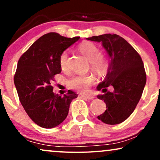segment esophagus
I'll return each mask as SVG.
<instances>
[{"label":"esophagus","instance_id":"34e87169","mask_svg":"<svg viewBox=\"0 0 160 160\" xmlns=\"http://www.w3.org/2000/svg\"><path fill=\"white\" fill-rule=\"evenodd\" d=\"M81 97L84 99H88V100H92L95 98V97L93 95H81Z\"/></svg>","mask_w":160,"mask_h":160}]
</instances>
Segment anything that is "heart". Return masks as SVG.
<instances>
[{"label": "heart", "mask_w": 160, "mask_h": 160, "mask_svg": "<svg viewBox=\"0 0 160 160\" xmlns=\"http://www.w3.org/2000/svg\"><path fill=\"white\" fill-rule=\"evenodd\" d=\"M79 50L90 62V68L99 77L108 74L110 69V62L107 58L102 56L100 49L90 42H83L79 46ZM59 65L62 71H66L68 68V53L64 51L59 56ZM92 75H78L73 77L68 81V86L71 89L80 92H85L89 86L94 82Z\"/></svg>", "instance_id": "1"}]
</instances>
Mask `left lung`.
Listing matches in <instances>:
<instances>
[{
	"mask_svg": "<svg viewBox=\"0 0 160 160\" xmlns=\"http://www.w3.org/2000/svg\"><path fill=\"white\" fill-rule=\"evenodd\" d=\"M101 42L110 58V69L105 79L97 86L105 92L98 98L106 104L105 111L98 116L106 124L122 122L132 113L140 100L146 84V73L140 55L122 37L105 34L86 38ZM113 86L114 91L107 87Z\"/></svg>",
	"mask_w": 160,
	"mask_h": 160,
	"instance_id": "left-lung-1",
	"label": "left lung"
}]
</instances>
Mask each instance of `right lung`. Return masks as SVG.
<instances>
[{"label": "right lung", "instance_id": "1", "mask_svg": "<svg viewBox=\"0 0 160 160\" xmlns=\"http://www.w3.org/2000/svg\"><path fill=\"white\" fill-rule=\"evenodd\" d=\"M79 39L48 33L37 40L18 62L14 83L19 101L40 127L52 128L62 123L68 114L71 101L78 97L71 90L63 96L54 94L51 82L62 71L60 55Z\"/></svg>", "mask_w": 160, "mask_h": 160}]
</instances>
